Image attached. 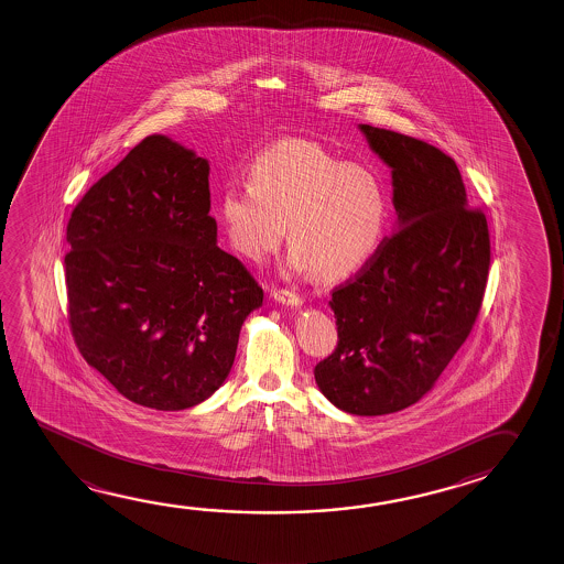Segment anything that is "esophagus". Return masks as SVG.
Wrapping results in <instances>:
<instances>
[{
    "label": "esophagus",
    "instance_id": "esophagus-1",
    "mask_svg": "<svg viewBox=\"0 0 564 564\" xmlns=\"http://www.w3.org/2000/svg\"><path fill=\"white\" fill-rule=\"evenodd\" d=\"M272 297H274V302L282 304V306L300 307L304 304V300L294 292H290V290H274Z\"/></svg>",
    "mask_w": 564,
    "mask_h": 564
}]
</instances>
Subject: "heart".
<instances>
[{"mask_svg": "<svg viewBox=\"0 0 564 564\" xmlns=\"http://www.w3.org/2000/svg\"><path fill=\"white\" fill-rule=\"evenodd\" d=\"M217 220L230 247L252 262L280 247L288 225V268L335 284L357 276L381 249L389 197L369 170L292 140L257 155L249 185L219 193Z\"/></svg>", "mask_w": 564, "mask_h": 564, "instance_id": "heart-1", "label": "heart"}]
</instances>
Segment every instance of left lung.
<instances>
[{"label":"left lung","mask_w":564,"mask_h":564,"mask_svg":"<svg viewBox=\"0 0 564 564\" xmlns=\"http://www.w3.org/2000/svg\"><path fill=\"white\" fill-rule=\"evenodd\" d=\"M359 130L391 170L399 232L332 294L339 344L314 375L339 411L381 416L421 401L466 341L486 292L489 232L449 155L411 135Z\"/></svg>","instance_id":"1"}]
</instances>
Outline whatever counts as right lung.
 I'll return each instance as SVG.
<instances>
[{"mask_svg":"<svg viewBox=\"0 0 564 564\" xmlns=\"http://www.w3.org/2000/svg\"><path fill=\"white\" fill-rule=\"evenodd\" d=\"M209 160L153 134L80 199L67 227L70 327L128 401L183 411L229 377L264 292L219 249Z\"/></svg>","mask_w":564,"mask_h":564,"instance_id":"right-lung-1","label":"right lung"}]
</instances>
